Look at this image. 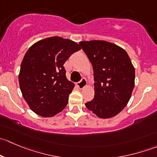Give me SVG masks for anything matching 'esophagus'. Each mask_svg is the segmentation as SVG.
Masks as SVG:
<instances>
[{
  "instance_id": "1",
  "label": "esophagus",
  "mask_w": 157,
  "mask_h": 157,
  "mask_svg": "<svg viewBox=\"0 0 157 157\" xmlns=\"http://www.w3.org/2000/svg\"><path fill=\"white\" fill-rule=\"evenodd\" d=\"M86 85H87V82L85 78H82L81 80L77 83V86L80 89H83L85 86H86Z\"/></svg>"
}]
</instances>
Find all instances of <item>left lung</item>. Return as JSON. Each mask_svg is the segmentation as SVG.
<instances>
[{
	"label": "left lung",
	"instance_id": "8db88e82",
	"mask_svg": "<svg viewBox=\"0 0 157 157\" xmlns=\"http://www.w3.org/2000/svg\"><path fill=\"white\" fill-rule=\"evenodd\" d=\"M94 74L95 95L85 103L100 118L118 115L127 105L134 87L135 70L124 49L106 41L80 42Z\"/></svg>",
	"mask_w": 157,
	"mask_h": 157
}]
</instances>
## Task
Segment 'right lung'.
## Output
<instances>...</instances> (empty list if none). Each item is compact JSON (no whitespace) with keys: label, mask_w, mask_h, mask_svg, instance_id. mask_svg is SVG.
<instances>
[{"label":"right lung","mask_w":157,"mask_h":157,"mask_svg":"<svg viewBox=\"0 0 157 157\" xmlns=\"http://www.w3.org/2000/svg\"><path fill=\"white\" fill-rule=\"evenodd\" d=\"M80 49L74 41L53 36L36 42L25 54L19 83L23 98L35 113L47 118L65 108L74 83L66 77L64 64Z\"/></svg>","instance_id":"add662e5"}]
</instances>
